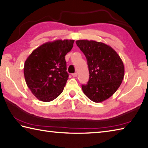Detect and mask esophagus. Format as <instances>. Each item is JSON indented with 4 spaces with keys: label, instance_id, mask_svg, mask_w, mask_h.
<instances>
[{
    "label": "esophagus",
    "instance_id": "34e87169",
    "mask_svg": "<svg viewBox=\"0 0 148 148\" xmlns=\"http://www.w3.org/2000/svg\"><path fill=\"white\" fill-rule=\"evenodd\" d=\"M72 76H73V77H77V73H75L73 74H72Z\"/></svg>",
    "mask_w": 148,
    "mask_h": 148
}]
</instances>
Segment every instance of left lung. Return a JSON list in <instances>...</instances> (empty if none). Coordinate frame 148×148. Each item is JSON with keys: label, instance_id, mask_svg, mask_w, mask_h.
Instances as JSON below:
<instances>
[{"label": "left lung", "instance_id": "obj_1", "mask_svg": "<svg viewBox=\"0 0 148 148\" xmlns=\"http://www.w3.org/2000/svg\"><path fill=\"white\" fill-rule=\"evenodd\" d=\"M77 46L88 62L90 79L82 86L85 95L95 102L110 98L121 86L124 77L123 62L115 50L103 42L78 40Z\"/></svg>", "mask_w": 148, "mask_h": 148}]
</instances>
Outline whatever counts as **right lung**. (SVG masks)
Masks as SVG:
<instances>
[{"mask_svg": "<svg viewBox=\"0 0 148 148\" xmlns=\"http://www.w3.org/2000/svg\"><path fill=\"white\" fill-rule=\"evenodd\" d=\"M73 43V40L48 42L33 50L25 61L26 84L40 101H52L63 91L69 76L65 56Z\"/></svg>", "mask_w": 148, "mask_h": 148, "instance_id": "add662e5", "label": "right lung"}]
</instances>
